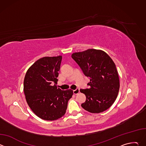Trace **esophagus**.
I'll use <instances>...</instances> for the list:
<instances>
[{
  "label": "esophagus",
  "mask_w": 146,
  "mask_h": 146,
  "mask_svg": "<svg viewBox=\"0 0 146 146\" xmlns=\"http://www.w3.org/2000/svg\"><path fill=\"white\" fill-rule=\"evenodd\" d=\"M79 92H80V89H78V88H77V89H76L75 90L73 91V94H74V95H77V94H78Z\"/></svg>",
  "instance_id": "1"
}]
</instances>
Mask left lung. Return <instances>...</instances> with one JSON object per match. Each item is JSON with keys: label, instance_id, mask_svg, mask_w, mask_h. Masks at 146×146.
<instances>
[{"label": "left lung", "instance_id": "obj_1", "mask_svg": "<svg viewBox=\"0 0 146 146\" xmlns=\"http://www.w3.org/2000/svg\"><path fill=\"white\" fill-rule=\"evenodd\" d=\"M72 57L84 75L90 78L89 88L80 90L86 96L81 107L92 113L108 109L115 102L119 89V76L112 59L105 51L95 49L74 52Z\"/></svg>", "mask_w": 146, "mask_h": 146}]
</instances>
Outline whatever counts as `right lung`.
<instances>
[{
    "mask_svg": "<svg viewBox=\"0 0 146 146\" xmlns=\"http://www.w3.org/2000/svg\"><path fill=\"white\" fill-rule=\"evenodd\" d=\"M62 58L59 55L38 59L24 78V92L28 105L37 117L44 120H56L64 116L73 94L70 89L62 91L56 87Z\"/></svg>",
    "mask_w": 146,
    "mask_h": 146,
    "instance_id": "1",
    "label": "right lung"
}]
</instances>
